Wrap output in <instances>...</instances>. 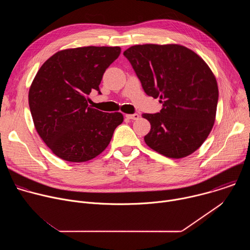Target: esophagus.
Listing matches in <instances>:
<instances>
[{"label":"esophagus","instance_id":"obj_1","mask_svg":"<svg viewBox=\"0 0 250 250\" xmlns=\"http://www.w3.org/2000/svg\"><path fill=\"white\" fill-rule=\"evenodd\" d=\"M125 117L127 119H129V120H138L139 119V115L138 114H127Z\"/></svg>","mask_w":250,"mask_h":250}]
</instances>
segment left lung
<instances>
[{
    "mask_svg": "<svg viewBox=\"0 0 250 250\" xmlns=\"http://www.w3.org/2000/svg\"><path fill=\"white\" fill-rule=\"evenodd\" d=\"M124 55L145 92L159 98L163 105L160 113L142 115L151 125L146 144L174 159L195 152L208 136L217 114L219 88L208 65L176 43L133 45Z\"/></svg>",
    "mask_w": 250,
    "mask_h": 250,
    "instance_id": "left-lung-1",
    "label": "left lung"
}]
</instances>
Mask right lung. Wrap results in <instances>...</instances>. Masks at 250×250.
Wrapping results in <instances>:
<instances>
[{
	"label": "right lung",
	"mask_w": 250,
	"mask_h": 250,
	"mask_svg": "<svg viewBox=\"0 0 250 250\" xmlns=\"http://www.w3.org/2000/svg\"><path fill=\"white\" fill-rule=\"evenodd\" d=\"M121 54L120 46L63 49L40 68L28 91L38 133L50 150L69 162H85L109 146L122 113H104L89 105L92 90Z\"/></svg>",
	"instance_id": "obj_1"
}]
</instances>
